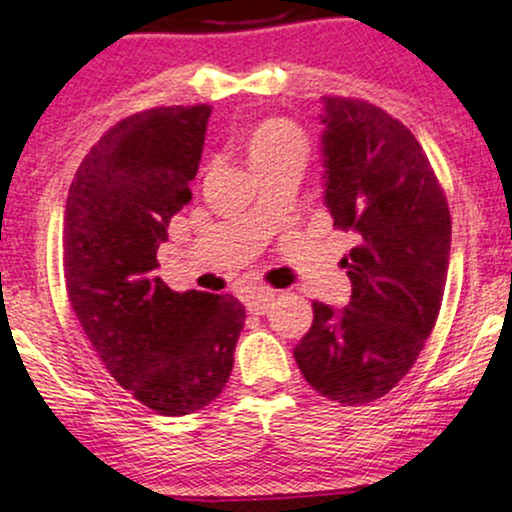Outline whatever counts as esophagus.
<instances>
[{
	"mask_svg": "<svg viewBox=\"0 0 512 512\" xmlns=\"http://www.w3.org/2000/svg\"><path fill=\"white\" fill-rule=\"evenodd\" d=\"M274 293L276 291L269 289V286L255 284V286H248V289L240 291V301L245 303V308H248L250 313H264L269 301L274 298Z\"/></svg>",
	"mask_w": 512,
	"mask_h": 512,
	"instance_id": "34e87169",
	"label": "esophagus"
}]
</instances>
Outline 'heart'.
Instances as JSON below:
<instances>
[{
  "instance_id": "obj_1",
  "label": "heart",
  "mask_w": 512,
  "mask_h": 512,
  "mask_svg": "<svg viewBox=\"0 0 512 512\" xmlns=\"http://www.w3.org/2000/svg\"><path fill=\"white\" fill-rule=\"evenodd\" d=\"M305 156H308V142L303 132L286 120L262 122L248 137V158L255 170L284 158H298L305 163Z\"/></svg>"
}]
</instances>
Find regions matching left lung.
Masks as SVG:
<instances>
[{"instance_id":"left-lung-1","label":"left lung","mask_w":512,"mask_h":512,"mask_svg":"<svg viewBox=\"0 0 512 512\" xmlns=\"http://www.w3.org/2000/svg\"><path fill=\"white\" fill-rule=\"evenodd\" d=\"M320 122L322 199L358 245L342 260L349 305L313 301V325L293 356L313 390L354 407L387 395L433 332L450 264V211L421 144L385 110L325 96Z\"/></svg>"}]
</instances>
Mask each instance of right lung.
I'll return each instance as SVG.
<instances>
[{"instance_id":"add662e5","label":"right lung","mask_w":512,"mask_h":512,"mask_svg":"<svg viewBox=\"0 0 512 512\" xmlns=\"http://www.w3.org/2000/svg\"><path fill=\"white\" fill-rule=\"evenodd\" d=\"M209 105L129 115L88 151L64 209V281L108 373L137 402L185 416L221 395L245 325L233 296L156 276L168 223L192 199Z\"/></svg>"}]
</instances>
